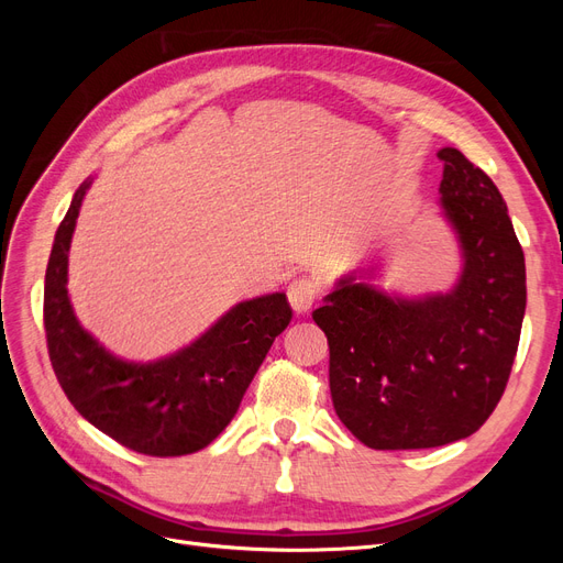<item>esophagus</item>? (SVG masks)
I'll list each match as a JSON object with an SVG mask.
<instances>
[{
	"label": "esophagus",
	"mask_w": 563,
	"mask_h": 563,
	"mask_svg": "<svg viewBox=\"0 0 563 563\" xmlns=\"http://www.w3.org/2000/svg\"><path fill=\"white\" fill-rule=\"evenodd\" d=\"M286 296H288V302H291V308L298 314H302V312H308L312 305L319 300L321 286H319V282H314L310 277H298V279L288 284Z\"/></svg>",
	"instance_id": "esophagus-1"
}]
</instances>
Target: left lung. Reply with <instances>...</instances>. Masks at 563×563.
I'll use <instances>...</instances> for the list:
<instances>
[{"label": "left lung", "instance_id": "8db88e82", "mask_svg": "<svg viewBox=\"0 0 563 563\" xmlns=\"http://www.w3.org/2000/svg\"><path fill=\"white\" fill-rule=\"evenodd\" d=\"M441 207L465 253L453 294L391 298L356 275L312 312L329 340L338 418L378 451L434 449L474 434L496 411L526 310V265L498 187L444 147Z\"/></svg>", "mask_w": 563, "mask_h": 563}]
</instances>
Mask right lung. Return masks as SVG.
Masks as SVG:
<instances>
[{
  "instance_id": "right-lung-1",
  "label": "right lung",
  "mask_w": 563,
  "mask_h": 563,
  "mask_svg": "<svg viewBox=\"0 0 563 563\" xmlns=\"http://www.w3.org/2000/svg\"><path fill=\"white\" fill-rule=\"evenodd\" d=\"M89 183L58 225L44 282L48 360L65 397L93 428L135 453H195L228 428L246 387L294 312L284 294L240 302L197 343L159 362L110 354L79 327L67 300V251Z\"/></svg>"
}]
</instances>
